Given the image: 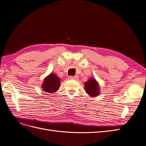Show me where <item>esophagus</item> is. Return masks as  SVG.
<instances>
[{"mask_svg":"<svg viewBox=\"0 0 146 146\" xmlns=\"http://www.w3.org/2000/svg\"><path fill=\"white\" fill-rule=\"evenodd\" d=\"M69 78L70 80H77L78 77L77 76H70Z\"/></svg>","mask_w":146,"mask_h":146,"instance_id":"34e87169","label":"esophagus"}]
</instances>
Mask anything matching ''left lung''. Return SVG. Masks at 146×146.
Instances as JSON below:
<instances>
[{
    "mask_svg": "<svg viewBox=\"0 0 146 146\" xmlns=\"http://www.w3.org/2000/svg\"><path fill=\"white\" fill-rule=\"evenodd\" d=\"M85 89L86 92L92 97L99 96L100 94L99 85L95 78H90L85 83Z\"/></svg>",
    "mask_w": 146,
    "mask_h": 146,
    "instance_id": "obj_1",
    "label": "left lung"
}]
</instances>
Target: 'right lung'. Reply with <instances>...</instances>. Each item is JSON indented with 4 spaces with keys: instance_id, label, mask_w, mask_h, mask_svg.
<instances>
[{
    "instance_id": "right-lung-1",
    "label": "right lung",
    "mask_w": 146,
    "mask_h": 146,
    "mask_svg": "<svg viewBox=\"0 0 146 146\" xmlns=\"http://www.w3.org/2000/svg\"><path fill=\"white\" fill-rule=\"evenodd\" d=\"M60 78L54 74H50L44 78L42 85L43 91L48 93L57 91L60 88Z\"/></svg>"
}]
</instances>
